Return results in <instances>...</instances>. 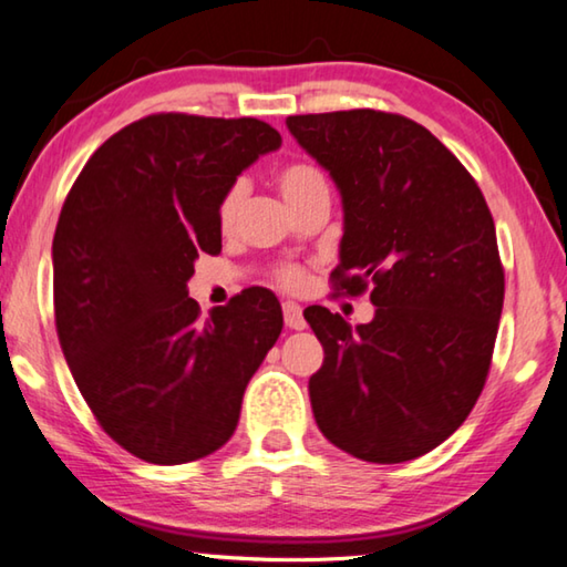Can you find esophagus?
Wrapping results in <instances>:
<instances>
[{
    "mask_svg": "<svg viewBox=\"0 0 567 567\" xmlns=\"http://www.w3.org/2000/svg\"><path fill=\"white\" fill-rule=\"evenodd\" d=\"M282 315H285V324L290 330H305L307 322L302 318V307L297 302H282Z\"/></svg>",
    "mask_w": 567,
    "mask_h": 567,
    "instance_id": "obj_1",
    "label": "esophagus"
}]
</instances>
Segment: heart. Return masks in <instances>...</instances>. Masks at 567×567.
<instances>
[{
    "mask_svg": "<svg viewBox=\"0 0 567 567\" xmlns=\"http://www.w3.org/2000/svg\"><path fill=\"white\" fill-rule=\"evenodd\" d=\"M275 185L282 192L285 203L292 209L300 207L305 199H310L312 195H318V192H328V179H324L322 172L312 165H305V162H292V165H285L277 169ZM243 199H245L243 185H233L225 192L223 199H219L217 223L223 233H229V229L235 227L239 207H243ZM272 277L277 285L285 287V290H297L305 280V272L302 267L297 265H280L275 267Z\"/></svg>",
    "mask_w": 567,
    "mask_h": 567,
    "instance_id": "heart-1",
    "label": "heart"
}]
</instances>
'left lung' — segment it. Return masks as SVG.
Returning <instances> with one entry per match:
<instances>
[{
	"mask_svg": "<svg viewBox=\"0 0 567 567\" xmlns=\"http://www.w3.org/2000/svg\"><path fill=\"white\" fill-rule=\"evenodd\" d=\"M287 127L340 187L334 292L378 307L358 328L305 310L324 350L315 420L344 453L405 463L463 425L491 372L505 297L493 215L463 162L402 114H295Z\"/></svg>",
	"mask_w": 567,
	"mask_h": 567,
	"instance_id": "left-lung-1",
	"label": "left lung"
}]
</instances>
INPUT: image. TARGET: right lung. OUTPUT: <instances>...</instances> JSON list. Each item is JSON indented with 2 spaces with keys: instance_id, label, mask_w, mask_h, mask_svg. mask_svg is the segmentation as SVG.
Masks as SVG:
<instances>
[{
  "instance_id": "right-lung-1",
  "label": "right lung",
  "mask_w": 567,
  "mask_h": 567,
  "mask_svg": "<svg viewBox=\"0 0 567 567\" xmlns=\"http://www.w3.org/2000/svg\"><path fill=\"white\" fill-rule=\"evenodd\" d=\"M282 145L255 117L157 112L82 167L54 229V324L104 433L134 457L182 465L233 437L249 378L282 332L262 287L203 315L187 297L219 255L217 207L239 172Z\"/></svg>"
}]
</instances>
